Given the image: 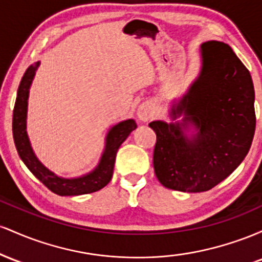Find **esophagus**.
Returning a JSON list of instances; mask_svg holds the SVG:
<instances>
[{"instance_id":"1","label":"esophagus","mask_w":262,"mask_h":262,"mask_svg":"<svg viewBox=\"0 0 262 262\" xmlns=\"http://www.w3.org/2000/svg\"><path fill=\"white\" fill-rule=\"evenodd\" d=\"M137 116H138V118H139L140 122H144V123L149 122L150 119L155 116L154 108L151 107V104L150 103L140 104L139 108H138V111H137Z\"/></svg>"}]
</instances>
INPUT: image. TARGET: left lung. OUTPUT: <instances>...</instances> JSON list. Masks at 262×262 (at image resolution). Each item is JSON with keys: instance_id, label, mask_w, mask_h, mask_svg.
Masks as SVG:
<instances>
[{"instance_id": "obj_1", "label": "left lung", "mask_w": 262, "mask_h": 262, "mask_svg": "<svg viewBox=\"0 0 262 262\" xmlns=\"http://www.w3.org/2000/svg\"><path fill=\"white\" fill-rule=\"evenodd\" d=\"M200 54V74L171 104V122L149 123L156 177L166 188L191 193L213 188L242 164L256 125L251 75L233 49L209 40Z\"/></svg>"}]
</instances>
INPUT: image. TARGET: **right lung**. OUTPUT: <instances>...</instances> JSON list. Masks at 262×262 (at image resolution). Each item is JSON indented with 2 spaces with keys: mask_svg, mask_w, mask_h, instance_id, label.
Wrapping results in <instances>:
<instances>
[{
  "mask_svg": "<svg viewBox=\"0 0 262 262\" xmlns=\"http://www.w3.org/2000/svg\"><path fill=\"white\" fill-rule=\"evenodd\" d=\"M39 65H40V61H37L27 69L17 91V98L13 110V121H12V132H13V139L18 155L33 175L43 185L47 186L50 191L59 196H80V194L98 191V189L103 188L112 179L117 151L123 141L127 139L129 134L137 128V123L134 119H127V121L117 123L110 128L106 135V140H104L103 152H102L97 166L92 171L82 176L70 177V179L56 175L37 158L31 145L28 133H27L29 89H31Z\"/></svg>",
  "mask_w": 262,
  "mask_h": 262,
  "instance_id": "obj_1",
  "label": "right lung"
}]
</instances>
